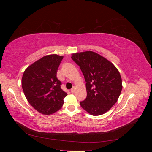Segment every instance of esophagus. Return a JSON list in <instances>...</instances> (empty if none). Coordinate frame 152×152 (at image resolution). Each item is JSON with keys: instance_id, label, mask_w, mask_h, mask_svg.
Listing matches in <instances>:
<instances>
[{"instance_id": "1", "label": "esophagus", "mask_w": 152, "mask_h": 152, "mask_svg": "<svg viewBox=\"0 0 152 152\" xmlns=\"http://www.w3.org/2000/svg\"><path fill=\"white\" fill-rule=\"evenodd\" d=\"M70 91H71L72 93H73V94L75 92V87H73L72 88V89L70 90Z\"/></svg>"}]
</instances>
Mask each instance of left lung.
I'll list each match as a JSON object with an SVG mask.
<instances>
[{
    "label": "left lung",
    "instance_id": "8db88e82",
    "mask_svg": "<svg viewBox=\"0 0 152 152\" xmlns=\"http://www.w3.org/2000/svg\"><path fill=\"white\" fill-rule=\"evenodd\" d=\"M71 58L80 66L86 82L87 97L80 102L82 108L95 116L108 112L117 102L122 89L117 68L93 51L73 54Z\"/></svg>",
    "mask_w": 152,
    "mask_h": 152
}]
</instances>
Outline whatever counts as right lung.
Masks as SVG:
<instances>
[{"label": "right lung", "mask_w": 152, "mask_h": 152, "mask_svg": "<svg viewBox=\"0 0 152 152\" xmlns=\"http://www.w3.org/2000/svg\"><path fill=\"white\" fill-rule=\"evenodd\" d=\"M63 56L48 55L27 68L22 77L21 85L29 103L44 115H50L60 109L67 96L61 88V82L56 73Z\"/></svg>", "instance_id": "right-lung-1"}]
</instances>
